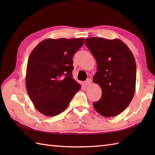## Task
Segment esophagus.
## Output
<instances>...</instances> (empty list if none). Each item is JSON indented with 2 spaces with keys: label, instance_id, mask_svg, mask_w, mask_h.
I'll use <instances>...</instances> for the list:
<instances>
[{
  "label": "esophagus",
  "instance_id": "34e87169",
  "mask_svg": "<svg viewBox=\"0 0 155 155\" xmlns=\"http://www.w3.org/2000/svg\"><path fill=\"white\" fill-rule=\"evenodd\" d=\"M91 83H92V81L91 78H88V79L85 81V83H84L86 86H88V85H90Z\"/></svg>",
  "mask_w": 155,
  "mask_h": 155
}]
</instances>
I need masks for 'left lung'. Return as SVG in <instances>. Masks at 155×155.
Returning <instances> with one entry per match:
<instances>
[{
    "instance_id": "obj_1",
    "label": "left lung",
    "mask_w": 155,
    "mask_h": 155,
    "mask_svg": "<svg viewBox=\"0 0 155 155\" xmlns=\"http://www.w3.org/2000/svg\"><path fill=\"white\" fill-rule=\"evenodd\" d=\"M85 44L97 61L93 82L102 90L101 99L93 103L94 109L104 117L117 116L132 101L136 87L135 58L120 39L91 37Z\"/></svg>"
}]
</instances>
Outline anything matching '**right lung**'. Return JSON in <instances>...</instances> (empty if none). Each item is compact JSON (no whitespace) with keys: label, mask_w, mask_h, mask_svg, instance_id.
Listing matches in <instances>:
<instances>
[{"label":"right lung","mask_w":155,"mask_h":155,"mask_svg":"<svg viewBox=\"0 0 155 155\" xmlns=\"http://www.w3.org/2000/svg\"><path fill=\"white\" fill-rule=\"evenodd\" d=\"M84 38H47L29 56L26 88L35 107L54 117L68 106L81 84L72 77V57L84 44Z\"/></svg>","instance_id":"right-lung-1"}]
</instances>
